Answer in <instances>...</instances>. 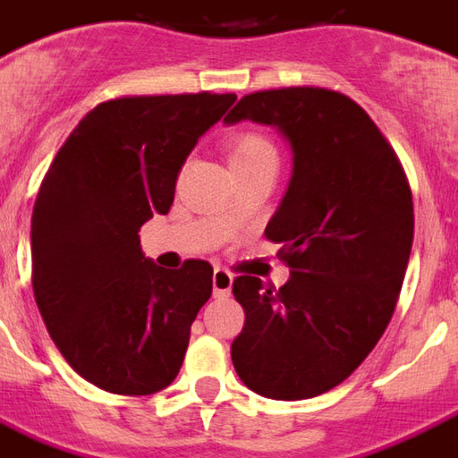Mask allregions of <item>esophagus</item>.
<instances>
[{"mask_svg": "<svg viewBox=\"0 0 458 458\" xmlns=\"http://www.w3.org/2000/svg\"><path fill=\"white\" fill-rule=\"evenodd\" d=\"M232 284H233V277L226 272V269L217 267L215 272H212V292H215L217 299L229 296V293H232Z\"/></svg>", "mask_w": 458, "mask_h": 458, "instance_id": "1", "label": "esophagus"}]
</instances>
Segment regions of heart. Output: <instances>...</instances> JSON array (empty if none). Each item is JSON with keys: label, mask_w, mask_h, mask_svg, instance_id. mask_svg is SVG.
I'll use <instances>...</instances> for the list:
<instances>
[{"label": "heart", "mask_w": 458, "mask_h": 458, "mask_svg": "<svg viewBox=\"0 0 458 458\" xmlns=\"http://www.w3.org/2000/svg\"><path fill=\"white\" fill-rule=\"evenodd\" d=\"M226 152H229V166L275 159V148L260 133H236L226 145Z\"/></svg>", "instance_id": "heart-1"}]
</instances>
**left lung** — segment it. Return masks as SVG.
I'll return each instance as SVG.
<instances>
[{
  "label": "left lung",
  "instance_id": "8db88e82",
  "mask_svg": "<svg viewBox=\"0 0 458 458\" xmlns=\"http://www.w3.org/2000/svg\"><path fill=\"white\" fill-rule=\"evenodd\" d=\"M272 126L292 150V176L265 236L292 277L272 292L233 282L246 325L232 344L255 394L299 402L349 377L387 329L413 246L403 169L373 119L346 95L282 88L246 95L225 123Z\"/></svg>",
  "mask_w": 458,
  "mask_h": 458
}]
</instances>
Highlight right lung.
<instances>
[{
	"label": "right lung",
	"instance_id": "right-lung-1",
	"mask_svg": "<svg viewBox=\"0 0 458 458\" xmlns=\"http://www.w3.org/2000/svg\"><path fill=\"white\" fill-rule=\"evenodd\" d=\"M236 95L102 102L59 148L33 208V292L52 342L83 380L143 396L179 375L212 267L145 258L140 226L166 215L198 138Z\"/></svg>",
	"mask_w": 458,
	"mask_h": 458
}]
</instances>
